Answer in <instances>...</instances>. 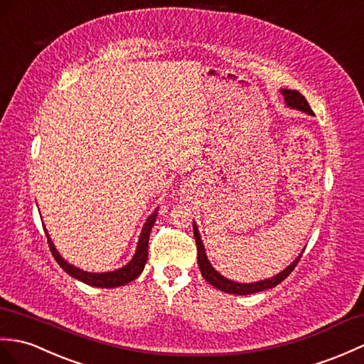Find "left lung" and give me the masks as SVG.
I'll use <instances>...</instances> for the list:
<instances>
[{
  "label": "left lung",
  "mask_w": 364,
  "mask_h": 364,
  "mask_svg": "<svg viewBox=\"0 0 364 364\" xmlns=\"http://www.w3.org/2000/svg\"><path fill=\"white\" fill-rule=\"evenodd\" d=\"M281 92H282L287 107H290L291 109H298V112H302V113L314 114L310 105L307 104L306 97H304L299 91L285 88V90H281ZM193 237H196L197 250H198V267H200L201 276L205 277V281L209 282L213 287H215L217 290H222L225 293H231V294H242V296H245V294H252V293H259V291H264V290H268V289H273V287H276L277 284H281L285 277H289V274L293 272L294 267L298 265V262H299L302 252H304L302 251L301 255L296 259H294L289 267L284 268L281 273H277L273 277L262 279V281L250 282V284L235 282V281H231V279H228L223 274L218 273L217 269L213 267V264L209 262L206 250H205V245H203L198 226H197L196 222H193Z\"/></svg>",
  "instance_id": "1"
}]
</instances>
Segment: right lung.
<instances>
[{
    "mask_svg": "<svg viewBox=\"0 0 364 364\" xmlns=\"http://www.w3.org/2000/svg\"><path fill=\"white\" fill-rule=\"evenodd\" d=\"M156 215H158V208L147 217L146 223H144L138 243H136V251H134L133 257L127 262L124 267L113 269V272H104V273H90V272H85V269L77 268L75 265L70 264L68 260H65L60 256V252L57 251L53 239L49 237L45 225H43V230L46 232L50 252H53V256L57 260V264L60 265L68 274L74 279H77V281H80L83 284L91 285V287H99V289H114V287H121V285H125V284L134 281V279H136L142 273V269H144V267H146V262H147V255H149V235L151 231V226H154V222L156 220Z\"/></svg>",
    "mask_w": 364,
    "mask_h": 364,
    "instance_id": "right-lung-1",
    "label": "right lung"
}]
</instances>
